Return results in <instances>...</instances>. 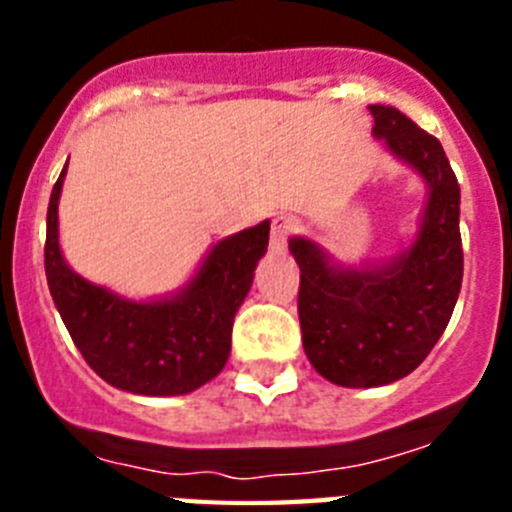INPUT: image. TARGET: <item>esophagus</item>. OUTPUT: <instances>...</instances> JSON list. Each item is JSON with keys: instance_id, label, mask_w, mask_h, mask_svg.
Here are the masks:
<instances>
[{"instance_id": "obj_1", "label": "esophagus", "mask_w": 512, "mask_h": 512, "mask_svg": "<svg viewBox=\"0 0 512 512\" xmlns=\"http://www.w3.org/2000/svg\"><path fill=\"white\" fill-rule=\"evenodd\" d=\"M297 228V220L292 215H277L271 223V248L284 251L287 246V235Z\"/></svg>"}]
</instances>
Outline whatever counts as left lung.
Segmentation results:
<instances>
[{"label":"left lung","mask_w":512,"mask_h":512,"mask_svg":"<svg viewBox=\"0 0 512 512\" xmlns=\"http://www.w3.org/2000/svg\"><path fill=\"white\" fill-rule=\"evenodd\" d=\"M372 135L418 174L425 205L400 251L343 264L305 235L289 238L300 266L302 346L315 372L364 390L408 377L449 325L464 277L459 182L443 146L395 107L372 104Z\"/></svg>","instance_id":"1"}]
</instances>
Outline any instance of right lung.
<instances>
[{
  "label": "right lung",
  "instance_id": "add662e5",
  "mask_svg": "<svg viewBox=\"0 0 512 512\" xmlns=\"http://www.w3.org/2000/svg\"><path fill=\"white\" fill-rule=\"evenodd\" d=\"M69 161L48 202L45 277L63 325L84 361L130 395L174 397L223 372L235 312L269 246V220L220 238L174 292L135 300L76 274L58 241V202Z\"/></svg>",
  "mask_w": 512,
  "mask_h": 512
}]
</instances>
